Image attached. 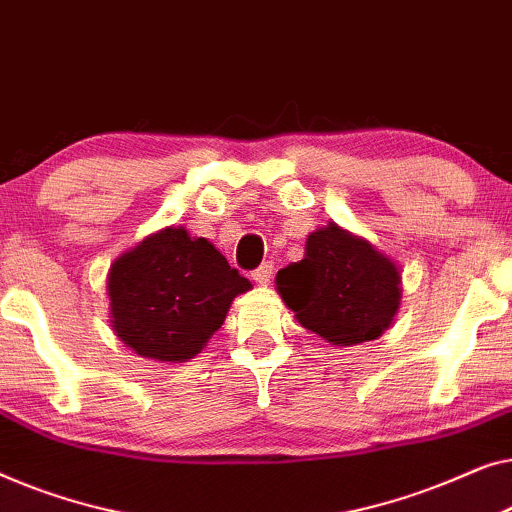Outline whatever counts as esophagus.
<instances>
[{
  "label": "esophagus",
  "instance_id": "esophagus-1",
  "mask_svg": "<svg viewBox=\"0 0 512 512\" xmlns=\"http://www.w3.org/2000/svg\"><path fill=\"white\" fill-rule=\"evenodd\" d=\"M271 276H273V264L271 262H264L262 266H257V269L253 271V280L257 285H269Z\"/></svg>",
  "mask_w": 512,
  "mask_h": 512
}]
</instances>
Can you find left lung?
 Returning a JSON list of instances; mask_svg holds the SVG:
<instances>
[{"label": "left lung", "mask_w": 512, "mask_h": 512, "mask_svg": "<svg viewBox=\"0 0 512 512\" xmlns=\"http://www.w3.org/2000/svg\"><path fill=\"white\" fill-rule=\"evenodd\" d=\"M276 290L301 327L331 345H357L392 325L401 273L362 236L329 222L308 234L304 259L278 271Z\"/></svg>", "instance_id": "8db88e82"}]
</instances>
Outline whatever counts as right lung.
<instances>
[{
    "label": "right lung",
    "instance_id": "1",
    "mask_svg": "<svg viewBox=\"0 0 512 512\" xmlns=\"http://www.w3.org/2000/svg\"><path fill=\"white\" fill-rule=\"evenodd\" d=\"M250 287L211 241L185 227L160 229L111 264V327L136 355L187 362Z\"/></svg>",
    "mask_w": 512,
    "mask_h": 512
}]
</instances>
